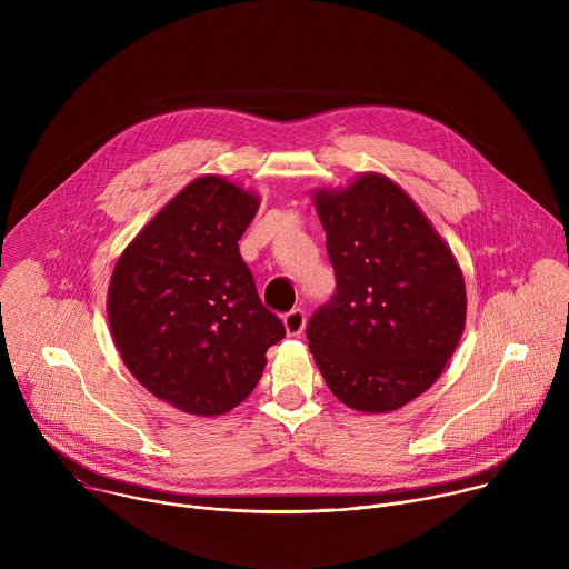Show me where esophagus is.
<instances>
[{"instance_id":"esophagus-1","label":"esophagus","mask_w":569,"mask_h":569,"mask_svg":"<svg viewBox=\"0 0 569 569\" xmlns=\"http://www.w3.org/2000/svg\"><path fill=\"white\" fill-rule=\"evenodd\" d=\"M283 327L288 336H299L306 329V312L301 308H292L283 315Z\"/></svg>"}]
</instances>
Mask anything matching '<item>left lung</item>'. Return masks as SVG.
<instances>
[{"mask_svg":"<svg viewBox=\"0 0 569 569\" xmlns=\"http://www.w3.org/2000/svg\"><path fill=\"white\" fill-rule=\"evenodd\" d=\"M315 207L336 292L308 321L310 353L349 408L398 410L457 349L466 323L461 270L410 196L382 176L317 191Z\"/></svg>","mask_w":569,"mask_h":569,"instance_id":"obj_1","label":"left lung"}]
</instances>
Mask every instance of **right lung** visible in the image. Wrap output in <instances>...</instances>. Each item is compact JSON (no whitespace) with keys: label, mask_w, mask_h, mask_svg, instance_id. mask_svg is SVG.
I'll list each match as a JSON object with an SVG mask.
<instances>
[{"label":"right lung","mask_w":569,"mask_h":569,"mask_svg":"<svg viewBox=\"0 0 569 569\" xmlns=\"http://www.w3.org/2000/svg\"><path fill=\"white\" fill-rule=\"evenodd\" d=\"M259 198L204 176L184 187L126 248L112 272L108 317L130 373L196 417L246 400L283 340L238 240Z\"/></svg>","instance_id":"1"}]
</instances>
